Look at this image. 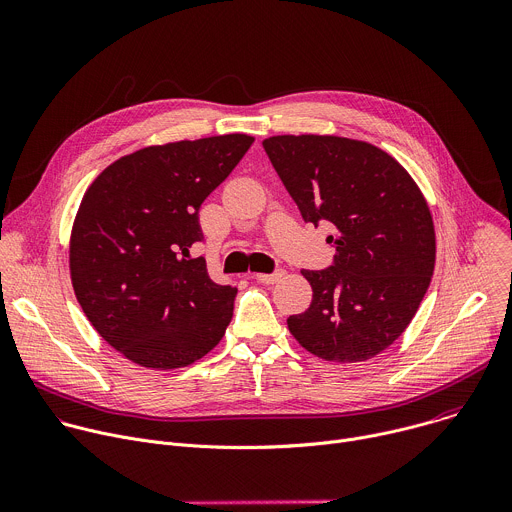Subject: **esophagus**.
<instances>
[{"label": "esophagus", "instance_id": "1", "mask_svg": "<svg viewBox=\"0 0 512 512\" xmlns=\"http://www.w3.org/2000/svg\"><path fill=\"white\" fill-rule=\"evenodd\" d=\"M281 271H275V273H251L253 279H257L259 283H275L281 279Z\"/></svg>", "mask_w": 512, "mask_h": 512}]
</instances>
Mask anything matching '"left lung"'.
Wrapping results in <instances>:
<instances>
[{"label":"left lung","instance_id":"obj_1","mask_svg":"<svg viewBox=\"0 0 512 512\" xmlns=\"http://www.w3.org/2000/svg\"><path fill=\"white\" fill-rule=\"evenodd\" d=\"M263 148L304 221L330 225L334 265L302 275L312 304L287 328L312 354L362 362L411 324L435 265V229L411 174L377 145L338 135H273Z\"/></svg>","mask_w":512,"mask_h":512}]
</instances>
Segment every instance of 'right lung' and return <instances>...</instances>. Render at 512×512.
I'll return each instance as SVG.
<instances>
[{
	"label": "right lung",
	"instance_id": "obj_1",
	"mask_svg": "<svg viewBox=\"0 0 512 512\" xmlns=\"http://www.w3.org/2000/svg\"><path fill=\"white\" fill-rule=\"evenodd\" d=\"M253 141L229 133L150 145L87 188L70 231L72 289L99 336L133 364L188 367L225 336L237 287L214 283L190 249L202 241V202Z\"/></svg>",
	"mask_w": 512,
	"mask_h": 512
}]
</instances>
